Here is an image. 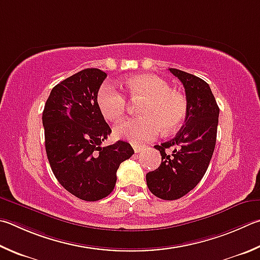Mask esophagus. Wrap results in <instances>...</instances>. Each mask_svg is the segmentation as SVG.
<instances>
[{"mask_svg": "<svg viewBox=\"0 0 260 260\" xmlns=\"http://www.w3.org/2000/svg\"><path fill=\"white\" fill-rule=\"evenodd\" d=\"M132 146H133V149H134V152L135 153H139V152H141V151L142 150H144V148L145 146L144 145H141V144H132Z\"/></svg>", "mask_w": 260, "mask_h": 260, "instance_id": "1", "label": "esophagus"}]
</instances>
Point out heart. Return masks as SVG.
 <instances>
[{
  "mask_svg": "<svg viewBox=\"0 0 260 260\" xmlns=\"http://www.w3.org/2000/svg\"><path fill=\"white\" fill-rule=\"evenodd\" d=\"M132 100H143L140 108L142 117L132 118L115 127V134L133 143L154 139L160 132L169 134L177 129L186 116L185 96L171 89L169 84L155 75H135L127 79ZM96 102L102 116L109 121H118L125 115L127 98L111 83L101 85Z\"/></svg>",
  "mask_w": 260,
  "mask_h": 260,
  "instance_id": "heart-1",
  "label": "heart"
}]
</instances>
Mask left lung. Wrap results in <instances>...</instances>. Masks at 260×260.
Returning <instances> with one entry per match:
<instances>
[{
  "label": "left lung",
  "instance_id": "left-lung-1",
  "mask_svg": "<svg viewBox=\"0 0 260 260\" xmlns=\"http://www.w3.org/2000/svg\"><path fill=\"white\" fill-rule=\"evenodd\" d=\"M185 88V124L174 139L161 145V164L146 174V185L162 200H176L193 190L209 166L216 144L219 108L209 85L194 75L169 68ZM174 147L171 155L166 149Z\"/></svg>",
  "mask_w": 260,
  "mask_h": 260
}]
</instances>
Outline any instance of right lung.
Segmentation results:
<instances>
[{
    "label": "right lung",
    "instance_id": "1",
    "mask_svg": "<svg viewBox=\"0 0 260 260\" xmlns=\"http://www.w3.org/2000/svg\"><path fill=\"white\" fill-rule=\"evenodd\" d=\"M106 77L102 70L87 68L66 78L52 88L42 116L52 172L66 190L85 201L109 196L119 165L134 153L124 141L101 146L111 133L96 102Z\"/></svg>",
    "mask_w": 260,
    "mask_h": 260
}]
</instances>
